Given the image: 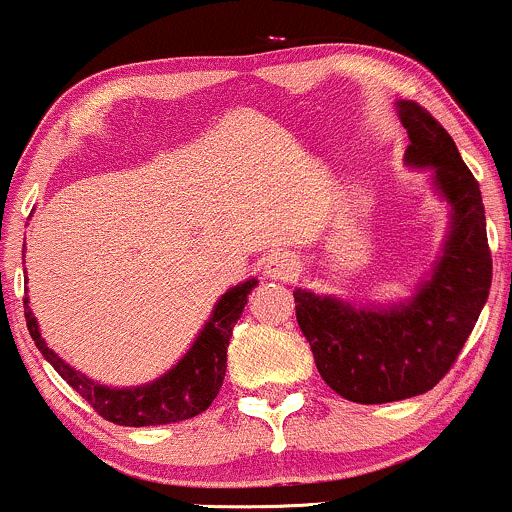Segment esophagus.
<instances>
[{
    "instance_id": "obj_1",
    "label": "esophagus",
    "mask_w": 512,
    "mask_h": 512,
    "mask_svg": "<svg viewBox=\"0 0 512 512\" xmlns=\"http://www.w3.org/2000/svg\"><path fill=\"white\" fill-rule=\"evenodd\" d=\"M299 261L292 254H273L266 263V275L270 280H292L297 278Z\"/></svg>"
}]
</instances>
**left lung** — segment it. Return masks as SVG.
<instances>
[{
    "instance_id": "8db88e82",
    "label": "left lung",
    "mask_w": 512,
    "mask_h": 512,
    "mask_svg": "<svg viewBox=\"0 0 512 512\" xmlns=\"http://www.w3.org/2000/svg\"><path fill=\"white\" fill-rule=\"evenodd\" d=\"M395 110L410 136L405 165L431 170L448 206V234L431 273L407 299L354 304L335 294L294 290L297 323L316 369L335 393L362 405L422 395L448 374L491 290V251L477 179L455 141L417 102Z\"/></svg>"
}]
</instances>
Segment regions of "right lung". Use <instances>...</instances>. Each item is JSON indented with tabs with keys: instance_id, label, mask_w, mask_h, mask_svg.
<instances>
[{
	"instance_id": "right-lung-1",
	"label": "right lung",
	"mask_w": 512,
	"mask_h": 512,
	"mask_svg": "<svg viewBox=\"0 0 512 512\" xmlns=\"http://www.w3.org/2000/svg\"><path fill=\"white\" fill-rule=\"evenodd\" d=\"M256 285L258 280L249 278L230 287L213 306V314L203 323L196 340L191 342L189 350L172 369H167L155 381L126 388L93 381V378L76 371L74 366L66 364L52 347H47L40 333L38 318L30 309L28 294L23 299V314H26L30 338L35 340V347L42 352V357L83 400H88V405L100 417L119 426H158L182 422V419H191L206 412L215 395L220 393L222 378L227 371V347H230L232 328L242 316L249 294Z\"/></svg>"
}]
</instances>
